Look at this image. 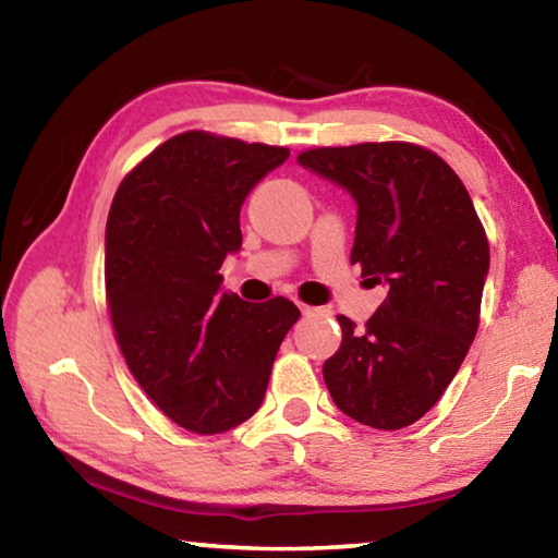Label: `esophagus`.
<instances>
[{
    "instance_id": "esophagus-1",
    "label": "esophagus",
    "mask_w": 558,
    "mask_h": 558,
    "mask_svg": "<svg viewBox=\"0 0 558 558\" xmlns=\"http://www.w3.org/2000/svg\"><path fill=\"white\" fill-rule=\"evenodd\" d=\"M300 310H302V315H305V317H313V315H325V313H327L325 307H313V305H300Z\"/></svg>"
}]
</instances>
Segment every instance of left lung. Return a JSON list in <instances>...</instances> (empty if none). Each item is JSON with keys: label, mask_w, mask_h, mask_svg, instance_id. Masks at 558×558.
<instances>
[{"label": "left lung", "mask_w": 558, "mask_h": 558, "mask_svg": "<svg viewBox=\"0 0 558 558\" xmlns=\"http://www.w3.org/2000/svg\"><path fill=\"white\" fill-rule=\"evenodd\" d=\"M298 162L352 194V263L389 288L364 329L337 317L342 344L323 366L327 391L364 426H411L446 393L477 335L489 270L483 223L460 177L421 145L315 147Z\"/></svg>", "instance_id": "1"}]
</instances>
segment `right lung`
I'll list each match as a JSON object with an SVG mask.
<instances>
[{
  "instance_id": "add662e5",
  "label": "right lung",
  "mask_w": 558,
  "mask_h": 558,
  "mask_svg": "<svg viewBox=\"0 0 558 558\" xmlns=\"http://www.w3.org/2000/svg\"><path fill=\"white\" fill-rule=\"evenodd\" d=\"M288 147L189 130L122 179L106 226V295L120 352L167 418L199 436L260 409L300 310L243 302L219 268L241 248V206Z\"/></svg>"
}]
</instances>
